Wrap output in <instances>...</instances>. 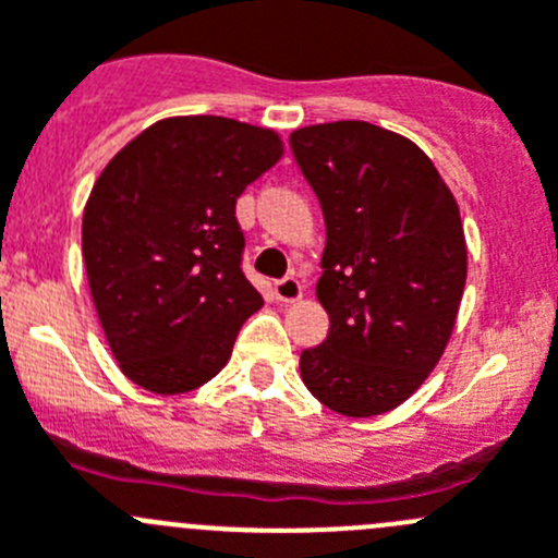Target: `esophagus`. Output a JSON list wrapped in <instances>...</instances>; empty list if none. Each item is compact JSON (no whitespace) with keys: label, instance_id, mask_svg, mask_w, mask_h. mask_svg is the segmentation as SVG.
<instances>
[{"label":"esophagus","instance_id":"obj_1","mask_svg":"<svg viewBox=\"0 0 558 558\" xmlns=\"http://www.w3.org/2000/svg\"><path fill=\"white\" fill-rule=\"evenodd\" d=\"M276 290V299L284 301V304H295V301L304 295V284L295 279V276H284V279H279V282L274 284Z\"/></svg>","mask_w":558,"mask_h":558}]
</instances>
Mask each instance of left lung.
<instances>
[{
  "label": "left lung",
  "mask_w": 558,
  "mask_h": 558,
  "mask_svg": "<svg viewBox=\"0 0 558 558\" xmlns=\"http://www.w3.org/2000/svg\"><path fill=\"white\" fill-rule=\"evenodd\" d=\"M290 147L326 219L317 301L331 320L301 378L342 416H378L452 337L469 270L458 203L411 140L364 120L306 125Z\"/></svg>",
  "instance_id": "1"
}]
</instances>
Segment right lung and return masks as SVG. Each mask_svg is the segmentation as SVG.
Masks as SVG:
<instances>
[{
	"mask_svg": "<svg viewBox=\"0 0 558 558\" xmlns=\"http://www.w3.org/2000/svg\"><path fill=\"white\" fill-rule=\"evenodd\" d=\"M284 147L230 117H167L117 153L89 191L82 254L125 378L156 395L208 384L263 295L241 270L235 203Z\"/></svg>",
	"mask_w": 558,
	"mask_h": 558,
	"instance_id": "right-lung-1",
	"label": "right lung"
}]
</instances>
